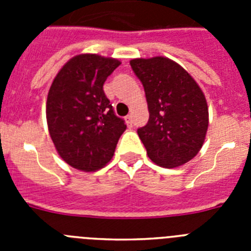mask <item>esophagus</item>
<instances>
[{
    "label": "esophagus",
    "instance_id": "esophagus-1",
    "mask_svg": "<svg viewBox=\"0 0 251 251\" xmlns=\"http://www.w3.org/2000/svg\"><path fill=\"white\" fill-rule=\"evenodd\" d=\"M126 123H127L128 126H132V124H133L132 115H127V117H126Z\"/></svg>",
    "mask_w": 251,
    "mask_h": 251
}]
</instances>
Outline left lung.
Listing matches in <instances>:
<instances>
[{
    "mask_svg": "<svg viewBox=\"0 0 251 251\" xmlns=\"http://www.w3.org/2000/svg\"><path fill=\"white\" fill-rule=\"evenodd\" d=\"M134 74L143 84L150 119L138 136L151 161L175 168L200 152L208 127L205 94L182 66L165 56L133 59Z\"/></svg>",
    "mask_w": 251,
    "mask_h": 251,
    "instance_id": "obj_1",
    "label": "left lung"
}]
</instances>
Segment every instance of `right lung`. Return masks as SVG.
<instances>
[{
  "instance_id": "obj_1",
  "label": "right lung",
  "mask_w": 251,
  "mask_h": 251,
  "mask_svg": "<svg viewBox=\"0 0 251 251\" xmlns=\"http://www.w3.org/2000/svg\"><path fill=\"white\" fill-rule=\"evenodd\" d=\"M119 65L121 61L113 57L76 55L60 69L50 86L49 133L59 156L79 171L103 168L127 129L103 90L106 77Z\"/></svg>"
}]
</instances>
